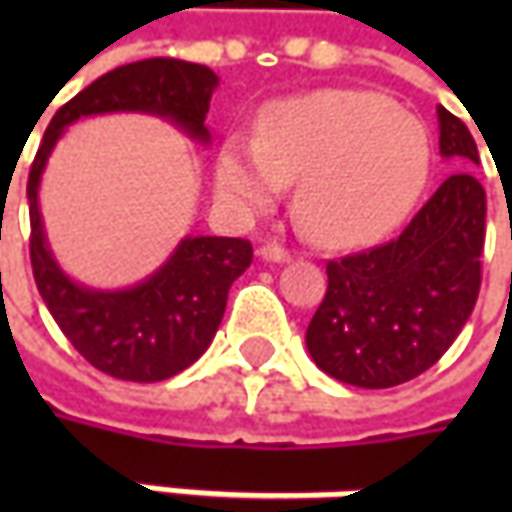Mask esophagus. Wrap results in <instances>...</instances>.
Instances as JSON below:
<instances>
[{"mask_svg": "<svg viewBox=\"0 0 512 512\" xmlns=\"http://www.w3.org/2000/svg\"><path fill=\"white\" fill-rule=\"evenodd\" d=\"M259 256H262V262H270V265H285V262H290V250L276 245V242L259 247Z\"/></svg>", "mask_w": 512, "mask_h": 512, "instance_id": "obj_1", "label": "esophagus"}]
</instances>
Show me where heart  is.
Instances as JSON below:
<instances>
[{
  "instance_id": "obj_1",
  "label": "heart",
  "mask_w": 512,
  "mask_h": 512,
  "mask_svg": "<svg viewBox=\"0 0 512 512\" xmlns=\"http://www.w3.org/2000/svg\"><path fill=\"white\" fill-rule=\"evenodd\" d=\"M430 173L422 119L382 93L327 88L267 105L259 136H227L216 190L242 213L296 185V222L316 245H367L413 210Z\"/></svg>"
}]
</instances>
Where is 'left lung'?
Instances as JSON below:
<instances>
[{
	"label": "left lung",
	"mask_w": 512,
	"mask_h": 512,
	"mask_svg": "<svg viewBox=\"0 0 512 512\" xmlns=\"http://www.w3.org/2000/svg\"><path fill=\"white\" fill-rule=\"evenodd\" d=\"M439 116L442 159L479 165L462 119ZM484 187L470 173L447 176L427 205L382 247L327 265V293L305 333L327 376L382 390L422 376L462 333L482 285Z\"/></svg>",
	"instance_id": "8db88e82"
}]
</instances>
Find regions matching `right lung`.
Wrapping results in <instances>:
<instances>
[{
    "instance_id": "right-lung-1",
    "label": "right lung",
    "mask_w": 512,
    "mask_h": 512,
    "mask_svg": "<svg viewBox=\"0 0 512 512\" xmlns=\"http://www.w3.org/2000/svg\"><path fill=\"white\" fill-rule=\"evenodd\" d=\"M219 76L182 59H142L110 70L56 110L28 179L30 265L50 316L96 370L125 382H162L196 362L222 325L227 290L253 262L245 239L185 236L142 282L102 290L76 282L50 250L39 210L42 173L56 142L82 116L148 113L210 145L207 110Z\"/></svg>"
}]
</instances>
